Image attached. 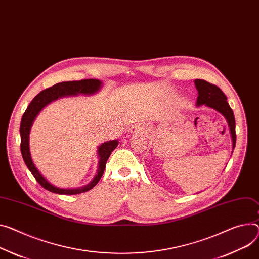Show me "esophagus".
Returning <instances> with one entry per match:
<instances>
[{
    "mask_svg": "<svg viewBox=\"0 0 259 259\" xmlns=\"http://www.w3.org/2000/svg\"><path fill=\"white\" fill-rule=\"evenodd\" d=\"M131 132L134 133V134H138V133H142L143 132V127L140 126V125H134L132 128H131Z\"/></svg>",
    "mask_w": 259,
    "mask_h": 259,
    "instance_id": "esophagus-1",
    "label": "esophagus"
}]
</instances>
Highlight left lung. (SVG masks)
Instances as JSON below:
<instances>
[{"mask_svg":"<svg viewBox=\"0 0 259 259\" xmlns=\"http://www.w3.org/2000/svg\"><path fill=\"white\" fill-rule=\"evenodd\" d=\"M195 86L198 90L197 105H205L209 108H212L218 112H220L226 118L232 137V148L234 149L236 142L235 119L232 109L227 103L226 95L218 86L210 84L204 81V79H195Z\"/></svg>","mask_w":259,"mask_h":259,"instance_id":"left-lung-1","label":"left lung"}]
</instances>
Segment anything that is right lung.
<instances>
[{
  "instance_id": "add662e5",
  "label": "right lung",
  "mask_w": 259,
  "mask_h": 259,
  "mask_svg": "<svg viewBox=\"0 0 259 259\" xmlns=\"http://www.w3.org/2000/svg\"><path fill=\"white\" fill-rule=\"evenodd\" d=\"M102 82L98 81V79L94 78H86V79H81V81H70V82H62V83H58L50 88H47L42 90L41 92H39L34 98L33 101L30 103L28 106L27 110L25 111L23 117H22V121H21V151L24 161L28 167V169L31 171L33 176L35 177V180L38 182V184L40 185L42 188L46 190L56 193V194H62V195H75V194H81L85 193L92 188L96 186V184L101 180L104 171L106 169V164L108 158L110 157L112 151L117 147L118 141L113 140L106 142L102 144L98 147V155H99V167L97 170V174L94 177V180L91 182L90 185L84 187V188H79L75 190H65V189H59L51 185L46 178L40 174L36 167L34 166L30 150H29V134H30V128L31 125L34 121L35 117L37 114L40 112V110L50 104L51 102L55 101V99L59 97H63V96H68V95H76V94H92L95 93L99 88H101Z\"/></svg>"
}]
</instances>
